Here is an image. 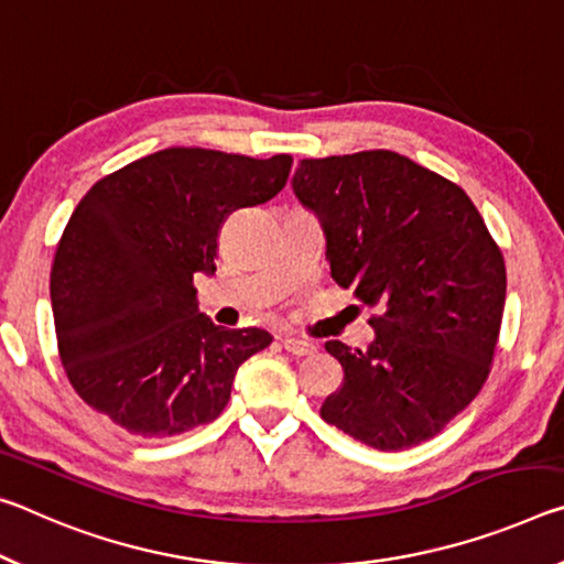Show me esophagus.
I'll return each mask as SVG.
<instances>
[{"label": "esophagus", "instance_id": "34e87169", "mask_svg": "<svg viewBox=\"0 0 564 564\" xmlns=\"http://www.w3.org/2000/svg\"><path fill=\"white\" fill-rule=\"evenodd\" d=\"M282 347L288 349L292 357H307V355H312L317 349L312 343H304V339H297V337H284L282 339Z\"/></svg>", "mask_w": 564, "mask_h": 564}]
</instances>
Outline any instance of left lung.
I'll return each mask as SVG.
<instances>
[{"label": "left lung", "instance_id": "left-lung-1", "mask_svg": "<svg viewBox=\"0 0 564 564\" xmlns=\"http://www.w3.org/2000/svg\"><path fill=\"white\" fill-rule=\"evenodd\" d=\"M294 197L319 219L339 288L372 317L367 349L325 345L345 369L322 420L365 445L435 437L490 375L507 272L463 189L390 150L302 160Z\"/></svg>", "mask_w": 564, "mask_h": 564}]
</instances>
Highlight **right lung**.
Instances as JSON below:
<instances>
[{
	"instance_id": "1",
	"label": "right lung",
	"mask_w": 564,
	"mask_h": 564,
	"mask_svg": "<svg viewBox=\"0 0 564 564\" xmlns=\"http://www.w3.org/2000/svg\"><path fill=\"white\" fill-rule=\"evenodd\" d=\"M290 170V154L170 147L82 197L50 294L64 372L89 408L144 440L182 435L225 410L239 365L272 335L217 327L192 282L215 274L229 212L272 199Z\"/></svg>"
}]
</instances>
